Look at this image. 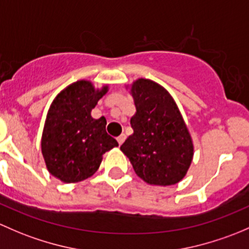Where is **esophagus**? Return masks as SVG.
I'll list each match as a JSON object with an SVG mask.
<instances>
[{
  "instance_id": "obj_1",
  "label": "esophagus",
  "mask_w": 249,
  "mask_h": 249,
  "mask_svg": "<svg viewBox=\"0 0 249 249\" xmlns=\"http://www.w3.org/2000/svg\"><path fill=\"white\" fill-rule=\"evenodd\" d=\"M124 139H125V135L124 134L120 135V137L117 138V142H119V145H122V143H124Z\"/></svg>"
}]
</instances>
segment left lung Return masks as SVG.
<instances>
[{
  "label": "left lung",
  "mask_w": 249,
  "mask_h": 249,
  "mask_svg": "<svg viewBox=\"0 0 249 249\" xmlns=\"http://www.w3.org/2000/svg\"><path fill=\"white\" fill-rule=\"evenodd\" d=\"M137 111L130 119L133 134L122 143L135 174L146 183L173 186L186 176L194 146L173 96L150 79L129 86Z\"/></svg>",
  "instance_id": "left-lung-1"
}]
</instances>
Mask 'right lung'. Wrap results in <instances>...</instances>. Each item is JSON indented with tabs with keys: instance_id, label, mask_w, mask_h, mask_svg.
Listing matches in <instances>:
<instances>
[{
	"instance_id": "1",
	"label": "right lung",
	"mask_w": 249,
	"mask_h": 249,
	"mask_svg": "<svg viewBox=\"0 0 249 249\" xmlns=\"http://www.w3.org/2000/svg\"><path fill=\"white\" fill-rule=\"evenodd\" d=\"M109 91L78 80L63 89L51 103L42 134V155L49 173L65 183L91 178L107 151L119 146L106 130V117L96 120L91 111Z\"/></svg>"
}]
</instances>
